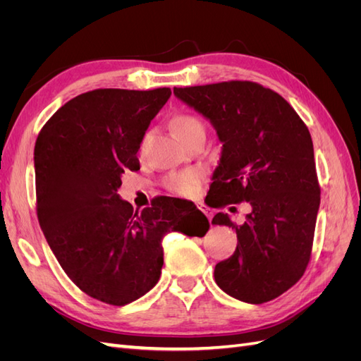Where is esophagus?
Wrapping results in <instances>:
<instances>
[{
	"label": "esophagus",
	"instance_id": "1",
	"mask_svg": "<svg viewBox=\"0 0 361 361\" xmlns=\"http://www.w3.org/2000/svg\"><path fill=\"white\" fill-rule=\"evenodd\" d=\"M199 209L207 216V218H209V221L212 220V216H214V212H212V209H211V207H207L206 204H203V203H199Z\"/></svg>",
	"mask_w": 361,
	"mask_h": 361
}]
</instances>
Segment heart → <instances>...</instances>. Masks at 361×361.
Listing matches in <instances>:
<instances>
[{
    "instance_id": "b5f03b06",
    "label": "heart",
    "mask_w": 361,
    "mask_h": 361,
    "mask_svg": "<svg viewBox=\"0 0 361 361\" xmlns=\"http://www.w3.org/2000/svg\"><path fill=\"white\" fill-rule=\"evenodd\" d=\"M171 128L174 134L182 141L190 138L197 133H204V125L199 117L192 114H178L171 118ZM146 138L141 141L140 150H143ZM167 188L179 195H192L200 188V173L199 171H183L179 174H173L167 179Z\"/></svg>"
}]
</instances>
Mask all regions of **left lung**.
I'll return each mask as SVG.
<instances>
[{
  "label": "left lung",
  "mask_w": 361,
  "mask_h": 361,
  "mask_svg": "<svg viewBox=\"0 0 361 361\" xmlns=\"http://www.w3.org/2000/svg\"><path fill=\"white\" fill-rule=\"evenodd\" d=\"M173 93L209 120L223 143L211 204L251 206L241 226L228 214L214 216L212 224L232 227L238 235L235 253L215 265L216 285L250 304L280 297L307 268L319 211L307 126L279 93L257 82L174 87Z\"/></svg>",
  "instance_id": "1"
}]
</instances>
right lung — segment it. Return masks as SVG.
I'll list each match as a JSON object with an SVG mask.
<instances>
[{
  "instance_id": "obj_1",
  "label": "right lung",
  "mask_w": 361,
  "mask_h": 361,
  "mask_svg": "<svg viewBox=\"0 0 361 361\" xmlns=\"http://www.w3.org/2000/svg\"><path fill=\"white\" fill-rule=\"evenodd\" d=\"M170 94L169 87L82 93L59 108L36 140L43 235L75 285L106 304H129L157 285L167 233L209 231L195 206L179 221L173 197L138 212L117 194L125 170H140L141 141Z\"/></svg>"
}]
</instances>
